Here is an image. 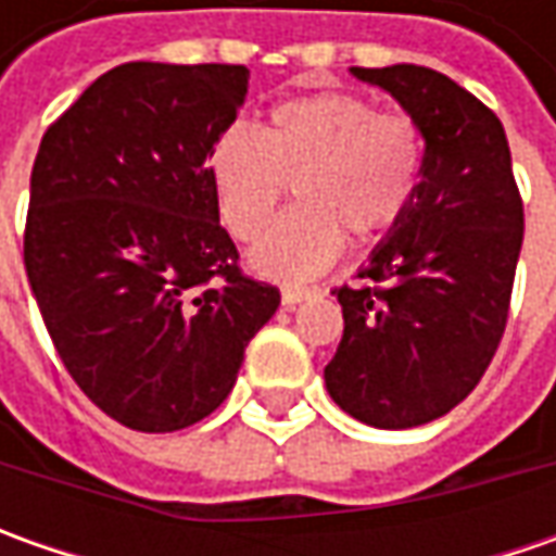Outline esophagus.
<instances>
[{"label":"esophagus","instance_id":"1","mask_svg":"<svg viewBox=\"0 0 556 556\" xmlns=\"http://www.w3.org/2000/svg\"><path fill=\"white\" fill-rule=\"evenodd\" d=\"M312 293H315V290H312V288H285V290H281V303H285L288 309H293L296 303L309 300Z\"/></svg>","mask_w":556,"mask_h":556}]
</instances>
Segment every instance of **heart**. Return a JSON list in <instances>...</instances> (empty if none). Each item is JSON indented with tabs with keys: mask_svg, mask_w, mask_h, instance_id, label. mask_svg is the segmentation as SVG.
Instances as JSON below:
<instances>
[{
	"mask_svg": "<svg viewBox=\"0 0 556 556\" xmlns=\"http://www.w3.org/2000/svg\"><path fill=\"white\" fill-rule=\"evenodd\" d=\"M223 225L256 241L293 185L296 206L271 225L250 266L275 281H306L331 266L343 235L374 238L415 203L424 129L405 111H377L355 92H315L271 108L263 132L228 126L210 148Z\"/></svg>",
	"mask_w": 556,
	"mask_h": 556,
	"instance_id": "1",
	"label": "heart"
}]
</instances>
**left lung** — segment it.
I'll list each match as a JSON object with an SVG mask.
<instances>
[{"label": "left lung", "mask_w": 556, "mask_h": 556, "mask_svg": "<svg viewBox=\"0 0 556 556\" xmlns=\"http://www.w3.org/2000/svg\"><path fill=\"white\" fill-rule=\"evenodd\" d=\"M424 129L415 203L358 285L333 288L343 337L331 399L380 430L420 427L473 393L498 350L523 247V198L502 119L455 79L417 64L353 67Z\"/></svg>", "instance_id": "8db88e82"}]
</instances>
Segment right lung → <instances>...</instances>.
Returning <instances> with one entry per match:
<instances>
[{"instance_id":"1","label":"right lung","mask_w":556,"mask_h":556,"mask_svg":"<svg viewBox=\"0 0 556 556\" xmlns=\"http://www.w3.org/2000/svg\"><path fill=\"white\" fill-rule=\"evenodd\" d=\"M247 79L244 64L129 61L39 141L33 296L76 387L129 430L173 433L216 412L281 303L238 266L206 163Z\"/></svg>"}]
</instances>
